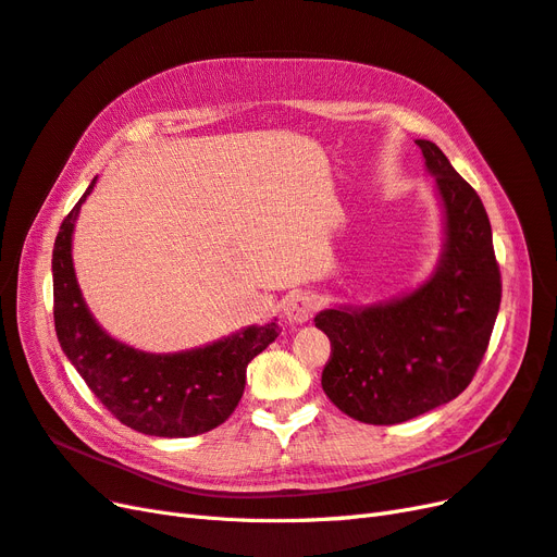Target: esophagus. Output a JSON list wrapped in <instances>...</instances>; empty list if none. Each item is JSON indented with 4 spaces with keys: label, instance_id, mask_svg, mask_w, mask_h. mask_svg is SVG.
<instances>
[{
    "label": "esophagus",
    "instance_id": "1",
    "mask_svg": "<svg viewBox=\"0 0 557 557\" xmlns=\"http://www.w3.org/2000/svg\"><path fill=\"white\" fill-rule=\"evenodd\" d=\"M320 309V301L313 293H295L285 301V320L293 325H301L309 323V320L315 315V311Z\"/></svg>",
    "mask_w": 557,
    "mask_h": 557
}]
</instances>
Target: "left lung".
Here are the masks:
<instances>
[{
    "mask_svg": "<svg viewBox=\"0 0 557 557\" xmlns=\"http://www.w3.org/2000/svg\"><path fill=\"white\" fill-rule=\"evenodd\" d=\"M416 144L436 176L446 213L444 256L434 276L385 305L327 309L313 318L332 344L325 395L369 425L404 423L458 397L485 356L502 301L481 197L440 146Z\"/></svg>",
    "mask_w": 557,
    "mask_h": 557,
    "instance_id": "left-lung-1",
    "label": "left lung"
}]
</instances>
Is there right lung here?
<instances>
[{"label":"right lung","mask_w":557,"mask_h":557,"mask_svg":"<svg viewBox=\"0 0 557 557\" xmlns=\"http://www.w3.org/2000/svg\"><path fill=\"white\" fill-rule=\"evenodd\" d=\"M95 181L64 215L55 237L53 318L58 342L92 395L123 425L150 436L209 432L237 409L246 367L276 339L278 325H252L205 348L170 356L144 352L111 339L83 301L72 264L74 223Z\"/></svg>","instance_id":"obj_1"}]
</instances>
